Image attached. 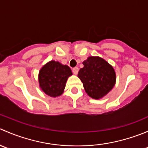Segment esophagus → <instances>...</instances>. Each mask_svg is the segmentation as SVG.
I'll use <instances>...</instances> for the list:
<instances>
[{
    "instance_id": "esophagus-1",
    "label": "esophagus",
    "mask_w": 148,
    "mask_h": 148,
    "mask_svg": "<svg viewBox=\"0 0 148 148\" xmlns=\"http://www.w3.org/2000/svg\"><path fill=\"white\" fill-rule=\"evenodd\" d=\"M72 71L74 74H77L79 72V68L78 67H74L72 69Z\"/></svg>"
}]
</instances>
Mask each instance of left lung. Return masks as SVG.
<instances>
[{
  "instance_id": "obj_1",
  "label": "left lung",
  "mask_w": 148,
  "mask_h": 148,
  "mask_svg": "<svg viewBox=\"0 0 148 148\" xmlns=\"http://www.w3.org/2000/svg\"><path fill=\"white\" fill-rule=\"evenodd\" d=\"M78 77L83 83L85 92L94 99L107 95L114 86L116 80L114 69L108 62L97 56H90L83 62Z\"/></svg>"
}]
</instances>
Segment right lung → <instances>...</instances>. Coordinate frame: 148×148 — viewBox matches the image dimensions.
<instances>
[{
  "mask_svg": "<svg viewBox=\"0 0 148 148\" xmlns=\"http://www.w3.org/2000/svg\"><path fill=\"white\" fill-rule=\"evenodd\" d=\"M71 74L68 66L51 61L40 70L38 75L40 86L46 95L56 97L63 93L67 79Z\"/></svg>",
  "mask_w": 148,
  "mask_h": 148,
  "instance_id": "add662e5",
  "label": "right lung"
}]
</instances>
